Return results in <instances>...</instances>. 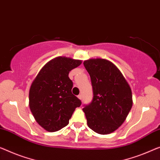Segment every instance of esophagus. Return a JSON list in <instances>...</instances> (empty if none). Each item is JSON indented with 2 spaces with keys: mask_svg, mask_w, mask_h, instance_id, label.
Here are the masks:
<instances>
[{
  "mask_svg": "<svg viewBox=\"0 0 160 160\" xmlns=\"http://www.w3.org/2000/svg\"><path fill=\"white\" fill-rule=\"evenodd\" d=\"M78 98H79L80 100H82V95H81V94L79 95H78Z\"/></svg>",
  "mask_w": 160,
  "mask_h": 160,
  "instance_id": "34e87169",
  "label": "esophagus"
}]
</instances>
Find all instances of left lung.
I'll return each mask as SVG.
<instances>
[{
	"label": "left lung",
	"mask_w": 160,
	"mask_h": 160,
	"mask_svg": "<svg viewBox=\"0 0 160 160\" xmlns=\"http://www.w3.org/2000/svg\"><path fill=\"white\" fill-rule=\"evenodd\" d=\"M92 86L91 103L82 108L88 127L100 134L118 129L132 109L131 88L118 68L105 59L84 61Z\"/></svg>",
	"instance_id": "1"
}]
</instances>
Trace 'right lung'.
I'll use <instances>...</instances> for the list:
<instances>
[{
	"label": "right lung",
	"mask_w": 160,
	"mask_h": 160,
	"mask_svg": "<svg viewBox=\"0 0 160 160\" xmlns=\"http://www.w3.org/2000/svg\"><path fill=\"white\" fill-rule=\"evenodd\" d=\"M82 61L57 57L38 73L29 90V108L35 120L49 132L60 130L69 123L73 112L81 105L72 93V81L68 77Z\"/></svg>",
	"instance_id": "1"
}]
</instances>
